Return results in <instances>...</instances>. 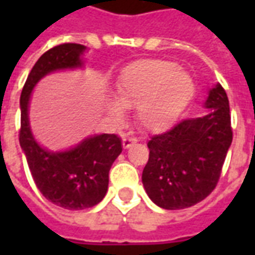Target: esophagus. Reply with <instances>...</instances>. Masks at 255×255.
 I'll use <instances>...</instances> for the list:
<instances>
[{
  "label": "esophagus",
  "mask_w": 255,
  "mask_h": 255,
  "mask_svg": "<svg viewBox=\"0 0 255 255\" xmlns=\"http://www.w3.org/2000/svg\"><path fill=\"white\" fill-rule=\"evenodd\" d=\"M133 143H136V139L135 138H132V136H127V135L123 136V147H124V149L131 147Z\"/></svg>",
  "instance_id": "1"
}]
</instances>
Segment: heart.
I'll use <instances>...</instances> for the list:
<instances>
[{
    "label": "heart",
    "mask_w": 255,
    "mask_h": 255,
    "mask_svg": "<svg viewBox=\"0 0 255 255\" xmlns=\"http://www.w3.org/2000/svg\"><path fill=\"white\" fill-rule=\"evenodd\" d=\"M194 94L187 72L166 60H139L124 68L117 79L116 95L126 108H136V122L150 132H161L176 120ZM112 116H123L117 102L109 105Z\"/></svg>",
    "instance_id": "b5f03b06"
}]
</instances>
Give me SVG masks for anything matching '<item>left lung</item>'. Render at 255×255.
<instances>
[{
  "instance_id": "left-lung-1",
  "label": "left lung",
  "mask_w": 255,
  "mask_h": 255,
  "mask_svg": "<svg viewBox=\"0 0 255 255\" xmlns=\"http://www.w3.org/2000/svg\"><path fill=\"white\" fill-rule=\"evenodd\" d=\"M208 113L184 119L150 139L142 182L150 199L168 210L201 202L219 183L232 142L230 102L221 84L209 91Z\"/></svg>"
}]
</instances>
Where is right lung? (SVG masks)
<instances>
[{"label":"right lung","mask_w":255,"mask_h":255,"mask_svg":"<svg viewBox=\"0 0 255 255\" xmlns=\"http://www.w3.org/2000/svg\"><path fill=\"white\" fill-rule=\"evenodd\" d=\"M86 47L79 43H61L49 49L32 67L20 95L19 140L32 179L43 197L68 210L93 208L104 199L111 166L123 150L122 139L115 133H102L84 139L67 151H47L31 133L28 102L34 86L45 75L82 67L80 56Z\"/></svg>","instance_id":"right-lung-1"}]
</instances>
